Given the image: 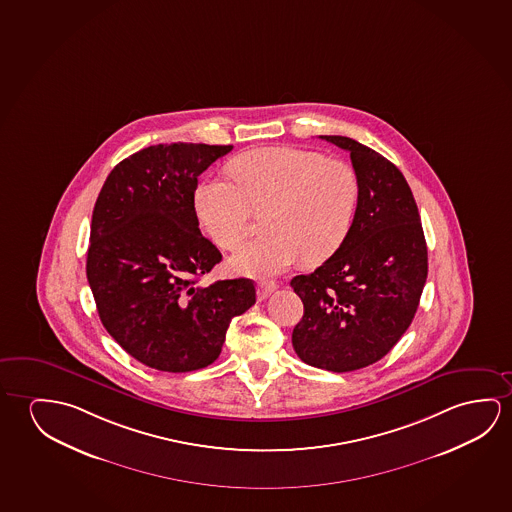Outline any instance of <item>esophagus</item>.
I'll list each match as a JSON object with an SVG mask.
<instances>
[{
    "instance_id": "esophagus-1",
    "label": "esophagus",
    "mask_w": 512,
    "mask_h": 512,
    "mask_svg": "<svg viewBox=\"0 0 512 512\" xmlns=\"http://www.w3.org/2000/svg\"><path fill=\"white\" fill-rule=\"evenodd\" d=\"M276 289H278V285L275 282H271V280H260L259 284H257V294H259L260 299L268 298Z\"/></svg>"
}]
</instances>
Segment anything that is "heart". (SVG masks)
Listing matches in <instances>:
<instances>
[{
    "label": "heart",
    "mask_w": 512,
    "mask_h": 512,
    "mask_svg": "<svg viewBox=\"0 0 512 512\" xmlns=\"http://www.w3.org/2000/svg\"><path fill=\"white\" fill-rule=\"evenodd\" d=\"M232 177L209 179L195 191V213L205 234L236 250L255 213H268L260 237L230 259L237 275H278L301 257L323 262L353 227L360 179L353 166L319 152L269 147L246 152L230 165Z\"/></svg>",
    "instance_id": "1"
}]
</instances>
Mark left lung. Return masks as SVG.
<instances>
[{"label": "left lung", "mask_w": 512, "mask_h": 512, "mask_svg": "<svg viewBox=\"0 0 512 512\" xmlns=\"http://www.w3.org/2000/svg\"><path fill=\"white\" fill-rule=\"evenodd\" d=\"M321 138L351 154L360 198L339 250L291 280L305 308L292 346L312 367L351 372L381 360L408 330L427 278V246L401 170L353 138Z\"/></svg>", "instance_id": "1"}]
</instances>
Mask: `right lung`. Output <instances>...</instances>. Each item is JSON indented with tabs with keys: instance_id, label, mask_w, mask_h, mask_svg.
<instances>
[{
	"instance_id": "right-lung-1",
	"label": "right lung",
	"mask_w": 512,
	"mask_h": 512,
	"mask_svg": "<svg viewBox=\"0 0 512 512\" xmlns=\"http://www.w3.org/2000/svg\"><path fill=\"white\" fill-rule=\"evenodd\" d=\"M232 145H152L111 170L95 202L87 278L101 323L152 369L191 372L220 356L232 317L255 303L248 278H198L221 253L198 228V175Z\"/></svg>"
}]
</instances>
